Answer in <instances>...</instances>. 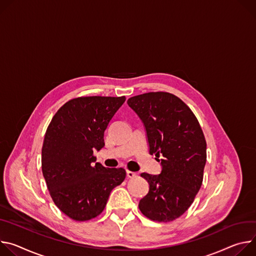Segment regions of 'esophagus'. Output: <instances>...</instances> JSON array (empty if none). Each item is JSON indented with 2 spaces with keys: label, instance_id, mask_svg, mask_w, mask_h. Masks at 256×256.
I'll list each match as a JSON object with an SVG mask.
<instances>
[{
  "label": "esophagus",
  "instance_id": "esophagus-1",
  "mask_svg": "<svg viewBox=\"0 0 256 256\" xmlns=\"http://www.w3.org/2000/svg\"><path fill=\"white\" fill-rule=\"evenodd\" d=\"M126 174H127V177H128V178H130V179L137 177V173H135V172H131V171H128V170H127Z\"/></svg>",
  "mask_w": 256,
  "mask_h": 256
}]
</instances>
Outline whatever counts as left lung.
I'll return each mask as SVG.
<instances>
[{"instance_id": "left-lung-1", "label": "left lung", "mask_w": 256, "mask_h": 256, "mask_svg": "<svg viewBox=\"0 0 256 256\" xmlns=\"http://www.w3.org/2000/svg\"><path fill=\"white\" fill-rule=\"evenodd\" d=\"M127 104L144 123L150 154L160 158L162 166L158 175H140L150 190L138 208L152 220H174L189 208L202 184L206 142L202 127L186 104L172 94H144Z\"/></svg>"}]
</instances>
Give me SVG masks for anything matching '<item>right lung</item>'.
I'll use <instances>...</instances> for the list:
<instances>
[{"label":"right lung","instance_id":"obj_1","mask_svg":"<svg viewBox=\"0 0 256 256\" xmlns=\"http://www.w3.org/2000/svg\"><path fill=\"white\" fill-rule=\"evenodd\" d=\"M125 96H85L67 102L52 117L42 148V168L54 204L74 220H88L104 208L120 185L123 168L96 162L104 134Z\"/></svg>","mask_w":256,"mask_h":256}]
</instances>
